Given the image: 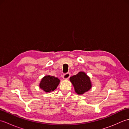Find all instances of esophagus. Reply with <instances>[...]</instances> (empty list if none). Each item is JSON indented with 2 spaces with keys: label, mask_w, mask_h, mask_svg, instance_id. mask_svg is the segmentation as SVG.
I'll use <instances>...</instances> for the list:
<instances>
[{
  "label": "esophagus",
  "mask_w": 129,
  "mask_h": 129,
  "mask_svg": "<svg viewBox=\"0 0 129 129\" xmlns=\"http://www.w3.org/2000/svg\"><path fill=\"white\" fill-rule=\"evenodd\" d=\"M70 74L69 73H67L63 74L62 78L64 79H68L70 78Z\"/></svg>",
  "instance_id": "34e87169"
}]
</instances>
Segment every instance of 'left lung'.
Wrapping results in <instances>:
<instances>
[{"label": "left lung", "instance_id": "8db88e82", "mask_svg": "<svg viewBox=\"0 0 129 129\" xmlns=\"http://www.w3.org/2000/svg\"><path fill=\"white\" fill-rule=\"evenodd\" d=\"M75 91L79 95L83 94L88 91L91 87V84L90 78L84 72H79L77 74L70 78Z\"/></svg>", "mask_w": 129, "mask_h": 129}]
</instances>
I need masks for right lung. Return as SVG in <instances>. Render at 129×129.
Wrapping results in <instances>:
<instances>
[{
	"mask_svg": "<svg viewBox=\"0 0 129 129\" xmlns=\"http://www.w3.org/2000/svg\"><path fill=\"white\" fill-rule=\"evenodd\" d=\"M60 83V80L54 76L46 75L41 81L39 86L46 92H50L56 89Z\"/></svg>",
	"mask_w": 129,
	"mask_h": 129,
	"instance_id": "add662e5",
	"label": "right lung"
}]
</instances>
